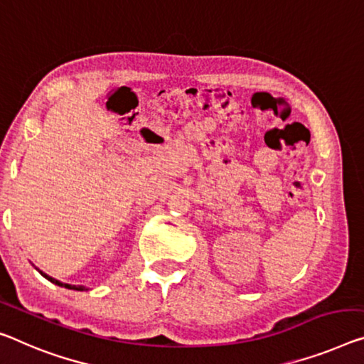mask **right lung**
Segmentation results:
<instances>
[{
  "mask_svg": "<svg viewBox=\"0 0 364 364\" xmlns=\"http://www.w3.org/2000/svg\"><path fill=\"white\" fill-rule=\"evenodd\" d=\"M43 277H46L48 282H52V283H55V284H58V287H65V288H68V289H76V291H82V287H76V284H68V283H61V282H58V279H55V278H52V277H48V275H46V273L43 272H41Z\"/></svg>",
  "mask_w": 364,
  "mask_h": 364,
  "instance_id": "obj_1",
  "label": "right lung"
}]
</instances>
